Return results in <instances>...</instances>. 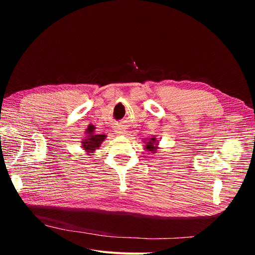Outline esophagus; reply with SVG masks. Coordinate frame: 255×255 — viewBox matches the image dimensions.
<instances>
[{
  "mask_svg": "<svg viewBox=\"0 0 255 255\" xmlns=\"http://www.w3.org/2000/svg\"><path fill=\"white\" fill-rule=\"evenodd\" d=\"M116 133L119 134V135H125V134H126V129L120 128V127H118L117 128H116Z\"/></svg>",
  "mask_w": 255,
  "mask_h": 255,
  "instance_id": "obj_1",
  "label": "esophagus"
}]
</instances>
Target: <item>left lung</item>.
Returning <instances> with one entry per match:
<instances>
[{
    "instance_id": "left-lung-1",
    "label": "left lung",
    "mask_w": 255,
    "mask_h": 255,
    "mask_svg": "<svg viewBox=\"0 0 255 255\" xmlns=\"http://www.w3.org/2000/svg\"><path fill=\"white\" fill-rule=\"evenodd\" d=\"M144 142V149L151 153H156L158 149V140L155 137H151L149 139L142 140Z\"/></svg>"
}]
</instances>
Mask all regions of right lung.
Masks as SVG:
<instances>
[{"label": "right lung", "instance_id": "1", "mask_svg": "<svg viewBox=\"0 0 255 255\" xmlns=\"http://www.w3.org/2000/svg\"><path fill=\"white\" fill-rule=\"evenodd\" d=\"M96 128L94 126H88L86 128V132H85V137L84 139L81 141L82 142V148L85 150L86 154L90 153H95L96 150H98L100 146H101L102 142L106 139V135L105 134H96Z\"/></svg>", "mask_w": 255, "mask_h": 255}]
</instances>
